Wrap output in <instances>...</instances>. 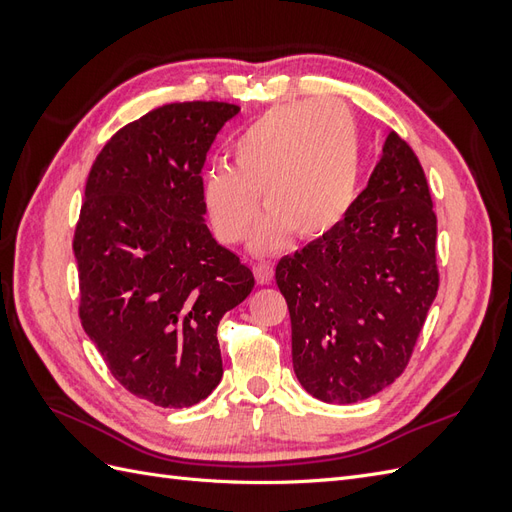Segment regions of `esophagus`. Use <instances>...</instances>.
<instances>
[{
  "instance_id": "34e87169",
  "label": "esophagus",
  "mask_w": 512,
  "mask_h": 512,
  "mask_svg": "<svg viewBox=\"0 0 512 512\" xmlns=\"http://www.w3.org/2000/svg\"><path fill=\"white\" fill-rule=\"evenodd\" d=\"M254 275H256V282L258 284H271V280H273V267L265 265V262H260V265H254Z\"/></svg>"
}]
</instances>
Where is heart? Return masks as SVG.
<instances>
[{
	"mask_svg": "<svg viewBox=\"0 0 512 512\" xmlns=\"http://www.w3.org/2000/svg\"><path fill=\"white\" fill-rule=\"evenodd\" d=\"M235 166H213L203 179L211 226L224 243L250 235L260 194L269 215L254 252L275 254L299 239L327 237L350 213L361 179L354 117L337 102L277 106L252 121L232 145Z\"/></svg>",
	"mask_w": 512,
	"mask_h": 512,
	"instance_id": "obj_1",
	"label": "heart"
}]
</instances>
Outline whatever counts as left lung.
<instances>
[{
    "label": "left lung",
    "mask_w": 512,
    "mask_h": 512,
    "mask_svg": "<svg viewBox=\"0 0 512 512\" xmlns=\"http://www.w3.org/2000/svg\"><path fill=\"white\" fill-rule=\"evenodd\" d=\"M436 235L423 166L391 132L346 220L277 262L309 395L356 404L404 374L440 284Z\"/></svg>",
    "instance_id": "obj_1"
}]
</instances>
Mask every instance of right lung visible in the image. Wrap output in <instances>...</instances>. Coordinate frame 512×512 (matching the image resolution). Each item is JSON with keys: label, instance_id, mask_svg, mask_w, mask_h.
<instances>
[{"label": "right lung", "instance_id": "add662e5", "mask_svg": "<svg viewBox=\"0 0 512 512\" xmlns=\"http://www.w3.org/2000/svg\"><path fill=\"white\" fill-rule=\"evenodd\" d=\"M228 102L153 108L111 136L89 170L74 230L79 316L113 378L162 408L222 380L218 324L254 275L205 224L203 166Z\"/></svg>", "mask_w": 512, "mask_h": 512}]
</instances>
